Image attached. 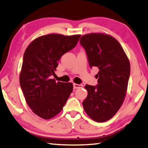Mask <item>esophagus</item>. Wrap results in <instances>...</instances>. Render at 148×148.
Listing matches in <instances>:
<instances>
[{
	"label": "esophagus",
	"mask_w": 148,
	"mask_h": 148,
	"mask_svg": "<svg viewBox=\"0 0 148 148\" xmlns=\"http://www.w3.org/2000/svg\"><path fill=\"white\" fill-rule=\"evenodd\" d=\"M73 86H74V89H77V88H81L83 87L82 84H76V83H74L73 84Z\"/></svg>",
	"instance_id": "esophagus-1"
}]
</instances>
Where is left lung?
Masks as SVG:
<instances>
[{"label": "left lung", "mask_w": 148, "mask_h": 148, "mask_svg": "<svg viewBox=\"0 0 148 148\" xmlns=\"http://www.w3.org/2000/svg\"><path fill=\"white\" fill-rule=\"evenodd\" d=\"M80 44L87 55L90 68L99 69L96 86L86 84L88 95L83 102L86 114L93 120L104 122L121 108L127 90L130 62L117 40L100 33L86 34Z\"/></svg>", "instance_id": "8db88e82"}]
</instances>
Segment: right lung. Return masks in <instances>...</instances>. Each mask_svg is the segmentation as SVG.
I'll return each mask as SVG.
<instances>
[{"label":"right lung","instance_id":"obj_1","mask_svg":"<svg viewBox=\"0 0 148 148\" xmlns=\"http://www.w3.org/2000/svg\"><path fill=\"white\" fill-rule=\"evenodd\" d=\"M80 37L43 36L34 40L24 53L20 86L28 106L40 118L48 119L57 115L72 92V83H56L51 76L61 56L76 46Z\"/></svg>","mask_w":148,"mask_h":148}]
</instances>
